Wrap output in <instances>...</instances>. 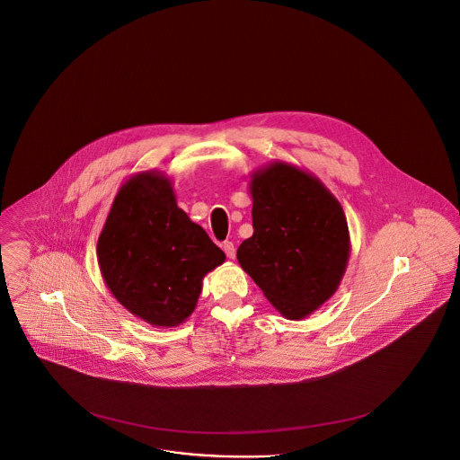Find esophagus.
Segmentation results:
<instances>
[{
    "mask_svg": "<svg viewBox=\"0 0 460 460\" xmlns=\"http://www.w3.org/2000/svg\"><path fill=\"white\" fill-rule=\"evenodd\" d=\"M221 247H223L225 254H226L230 260H234V258H235V245H234V242H223V245H221Z\"/></svg>",
    "mask_w": 460,
    "mask_h": 460,
    "instance_id": "34e87169",
    "label": "esophagus"
}]
</instances>
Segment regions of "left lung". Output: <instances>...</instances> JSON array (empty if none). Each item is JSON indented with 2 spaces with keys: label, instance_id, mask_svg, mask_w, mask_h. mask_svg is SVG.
<instances>
[{
  "label": "left lung",
  "instance_id": "obj_1",
  "mask_svg": "<svg viewBox=\"0 0 460 460\" xmlns=\"http://www.w3.org/2000/svg\"><path fill=\"white\" fill-rule=\"evenodd\" d=\"M249 192L254 234L237 260L279 314L301 320L332 297L346 271L342 206L314 174L282 161L252 171Z\"/></svg>",
  "mask_w": 460,
  "mask_h": 460
}]
</instances>
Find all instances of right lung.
Returning a JSON list of instances; mask_svg holds the SVG:
<instances>
[{
    "instance_id": "add662e5",
    "label": "right lung",
    "mask_w": 460,
    "mask_h": 460,
    "mask_svg": "<svg viewBox=\"0 0 460 460\" xmlns=\"http://www.w3.org/2000/svg\"><path fill=\"white\" fill-rule=\"evenodd\" d=\"M97 256L112 296L155 327L183 323L197 306L202 279L225 261L204 228L178 208L161 171L124 181L100 232Z\"/></svg>"
}]
</instances>
